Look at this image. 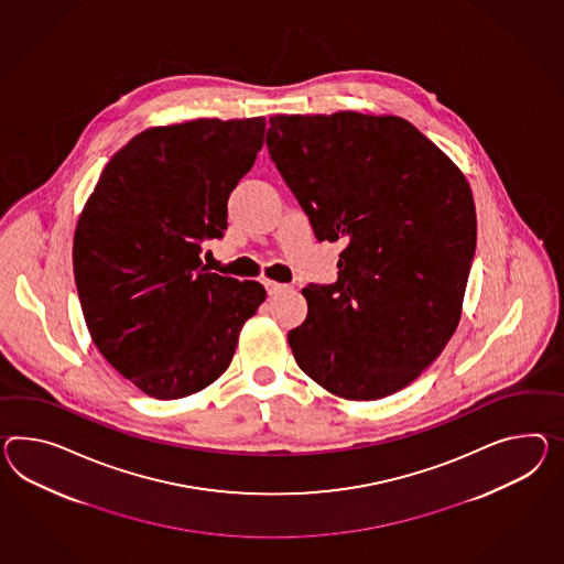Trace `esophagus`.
<instances>
[{"instance_id": "esophagus-1", "label": "esophagus", "mask_w": 564, "mask_h": 564, "mask_svg": "<svg viewBox=\"0 0 564 564\" xmlns=\"http://www.w3.org/2000/svg\"><path fill=\"white\" fill-rule=\"evenodd\" d=\"M262 285H264L269 295H275L279 291H283V289L288 288V285H283V283H275V281H262Z\"/></svg>"}]
</instances>
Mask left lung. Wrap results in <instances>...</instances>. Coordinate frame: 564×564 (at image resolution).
Masks as SVG:
<instances>
[{"mask_svg":"<svg viewBox=\"0 0 564 564\" xmlns=\"http://www.w3.org/2000/svg\"><path fill=\"white\" fill-rule=\"evenodd\" d=\"M271 161L317 240H346L338 279L302 289L295 362L334 395L381 399L451 340L477 247L465 175L415 126L338 111L273 116Z\"/></svg>","mask_w":564,"mask_h":564,"instance_id":"obj_1","label":"left lung"}]
</instances>
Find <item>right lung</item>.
<instances>
[{"mask_svg": "<svg viewBox=\"0 0 564 564\" xmlns=\"http://www.w3.org/2000/svg\"><path fill=\"white\" fill-rule=\"evenodd\" d=\"M264 118L140 132L101 171L73 238V271L97 350L154 399L187 398L232 362L267 291L209 273L204 242L262 149Z\"/></svg>", "mask_w": 564, "mask_h": 564, "instance_id": "add662e5", "label": "right lung"}]
</instances>
